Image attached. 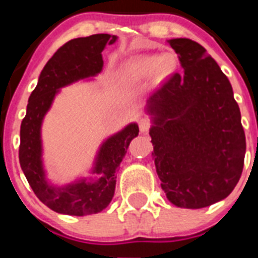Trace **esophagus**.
<instances>
[{
	"mask_svg": "<svg viewBox=\"0 0 258 258\" xmlns=\"http://www.w3.org/2000/svg\"><path fill=\"white\" fill-rule=\"evenodd\" d=\"M138 123H139V130H141V133H147L150 128V125H151V121H150L149 117H141Z\"/></svg>",
	"mask_w": 258,
	"mask_h": 258,
	"instance_id": "1",
	"label": "esophagus"
}]
</instances>
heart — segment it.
I'll return each mask as SVG.
<instances>
[{"label":"heart","instance_id":"1","mask_svg":"<svg viewBox=\"0 0 258 258\" xmlns=\"http://www.w3.org/2000/svg\"><path fill=\"white\" fill-rule=\"evenodd\" d=\"M174 67L175 60L170 53L163 56H141L125 64L124 76L128 80H143L155 72L158 78H166L171 74Z\"/></svg>","mask_w":258,"mask_h":258}]
</instances>
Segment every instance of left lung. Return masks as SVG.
Here are the masks:
<instances>
[{
  "label": "left lung",
  "mask_w": 258,
  "mask_h": 258,
  "mask_svg": "<svg viewBox=\"0 0 258 258\" xmlns=\"http://www.w3.org/2000/svg\"><path fill=\"white\" fill-rule=\"evenodd\" d=\"M183 74H174L149 97L146 112L162 188L178 208L201 209L233 191L246 151L232 84L204 46L167 41Z\"/></svg>",
  "instance_id": "left-lung-1"
}]
</instances>
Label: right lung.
I'll return each instance as SVG.
<instances>
[{"instance_id": "add662e5", "label": "right lung", "mask_w": 258, "mask_h": 258, "mask_svg": "<svg viewBox=\"0 0 258 258\" xmlns=\"http://www.w3.org/2000/svg\"><path fill=\"white\" fill-rule=\"evenodd\" d=\"M116 38V36L101 33L74 38L64 44L46 62L37 86L30 93L20 130V165L38 200L56 213L87 216L107 208L115 192L119 165L127 153L130 142L139 133L137 123H130L103 142L92 169V174H96L97 178H89V180L82 178L60 187L46 179L41 143L44 116L60 88L100 74L103 70L101 52L107 44H113Z\"/></svg>"}]
</instances>
